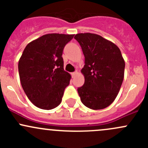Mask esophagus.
Masks as SVG:
<instances>
[{"mask_svg": "<svg viewBox=\"0 0 148 148\" xmlns=\"http://www.w3.org/2000/svg\"><path fill=\"white\" fill-rule=\"evenodd\" d=\"M77 74H78V71H74V72H73V73H71V76H72V77H73V78H74V77H75V76L77 75Z\"/></svg>", "mask_w": 148, "mask_h": 148, "instance_id": "1", "label": "esophagus"}]
</instances>
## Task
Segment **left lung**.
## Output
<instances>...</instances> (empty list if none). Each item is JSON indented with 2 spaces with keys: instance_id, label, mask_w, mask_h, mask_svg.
Returning <instances> with one entry per match:
<instances>
[{
  "instance_id": "obj_1",
  "label": "left lung",
  "mask_w": 148,
  "mask_h": 148,
  "mask_svg": "<svg viewBox=\"0 0 148 148\" xmlns=\"http://www.w3.org/2000/svg\"><path fill=\"white\" fill-rule=\"evenodd\" d=\"M84 56L81 70L84 84L77 89L82 102L92 110H102L117 97L124 79L125 63L114 43L90 33L76 34Z\"/></svg>"
}]
</instances>
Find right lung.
<instances>
[{"mask_svg":"<svg viewBox=\"0 0 148 148\" xmlns=\"http://www.w3.org/2000/svg\"><path fill=\"white\" fill-rule=\"evenodd\" d=\"M74 35L49 34L31 41L18 62L20 81L26 96L42 110L62 102L71 75L64 70V48Z\"/></svg>","mask_w":148,"mask_h":148,"instance_id":"right-lung-1","label":"right lung"}]
</instances>
